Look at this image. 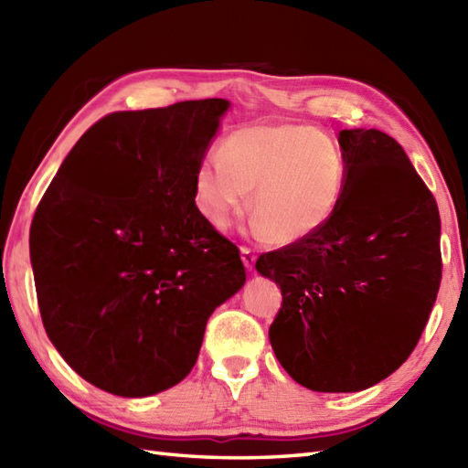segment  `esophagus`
<instances>
[{
    "label": "esophagus",
    "instance_id": "1",
    "mask_svg": "<svg viewBox=\"0 0 468 468\" xmlns=\"http://www.w3.org/2000/svg\"><path fill=\"white\" fill-rule=\"evenodd\" d=\"M241 260H243L247 270H253L255 260H257V253L251 250V247H241Z\"/></svg>",
    "mask_w": 468,
    "mask_h": 468
}]
</instances>
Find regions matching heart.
<instances>
[{
	"label": "heart",
	"instance_id": "b5f03b06",
	"mask_svg": "<svg viewBox=\"0 0 468 468\" xmlns=\"http://www.w3.org/2000/svg\"><path fill=\"white\" fill-rule=\"evenodd\" d=\"M257 231L302 243L332 223L346 193V161L330 136L307 124H255L229 134L195 175L201 213L218 229L250 201Z\"/></svg>",
	"mask_w": 468,
	"mask_h": 468
}]
</instances>
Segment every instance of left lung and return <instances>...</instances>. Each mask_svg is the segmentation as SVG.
I'll list each match as a JSON object with an SVG mask.
<instances>
[{
    "instance_id": "obj_1",
    "label": "left lung",
    "mask_w": 468,
    "mask_h": 468,
    "mask_svg": "<svg viewBox=\"0 0 468 468\" xmlns=\"http://www.w3.org/2000/svg\"><path fill=\"white\" fill-rule=\"evenodd\" d=\"M346 193L320 235L260 255L280 285L277 360L315 392H360L409 360L442 277L441 215L404 148L376 128L340 133Z\"/></svg>"
}]
</instances>
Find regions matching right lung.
Instances as JSON below:
<instances>
[{"label":"right lung","instance_id":"1","mask_svg":"<svg viewBox=\"0 0 468 468\" xmlns=\"http://www.w3.org/2000/svg\"><path fill=\"white\" fill-rule=\"evenodd\" d=\"M223 98L112 112L82 134L39 201L29 255L59 356L141 399L193 370L207 320L245 283L239 250L195 205Z\"/></svg>","mask_w":468,"mask_h":468}]
</instances>
